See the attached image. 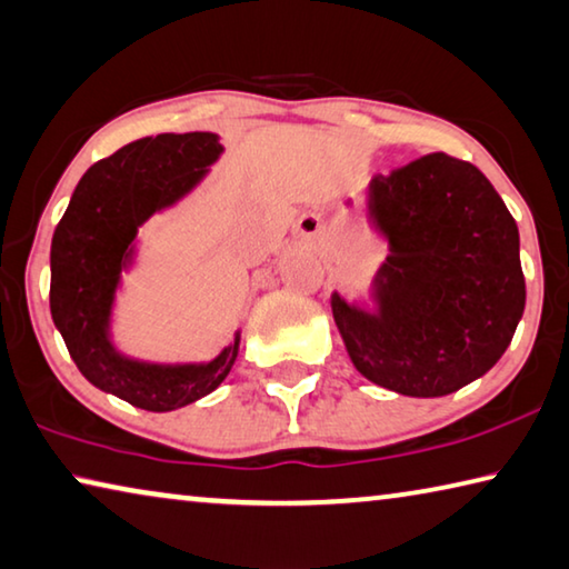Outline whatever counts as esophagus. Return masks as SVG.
<instances>
[{"instance_id": "1", "label": "esophagus", "mask_w": 569, "mask_h": 569, "mask_svg": "<svg viewBox=\"0 0 569 569\" xmlns=\"http://www.w3.org/2000/svg\"><path fill=\"white\" fill-rule=\"evenodd\" d=\"M303 232H306V236H317L319 224L313 222V220H303Z\"/></svg>"}]
</instances>
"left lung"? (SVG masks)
<instances>
[{"label":"left lung","mask_w":569,"mask_h":569,"mask_svg":"<svg viewBox=\"0 0 569 569\" xmlns=\"http://www.w3.org/2000/svg\"><path fill=\"white\" fill-rule=\"evenodd\" d=\"M369 218L390 242L377 313L339 293L331 311L369 382L443 398L499 362L525 313L519 230L479 169L443 151L369 182Z\"/></svg>","instance_id":"8db88e82"}]
</instances>
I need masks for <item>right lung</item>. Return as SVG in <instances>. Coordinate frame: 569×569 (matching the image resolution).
I'll use <instances>...</instances> for the list:
<instances>
[{"label":"right lung","mask_w":569,"mask_h":569,"mask_svg":"<svg viewBox=\"0 0 569 569\" xmlns=\"http://www.w3.org/2000/svg\"><path fill=\"white\" fill-rule=\"evenodd\" d=\"M214 133H159L126 143L80 179L50 248V313L90 385L149 412L210 395L238 359L236 341L207 365H149L116 351L108 337L116 288L133 240L151 214L174 204L220 157Z\"/></svg>","instance_id":"obj_1"}]
</instances>
